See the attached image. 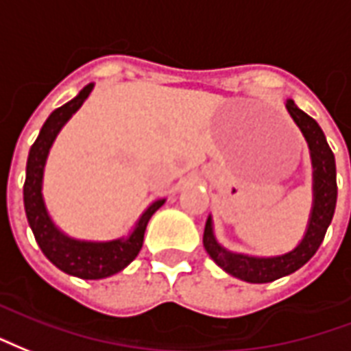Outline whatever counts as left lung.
<instances>
[{"mask_svg": "<svg viewBox=\"0 0 351 351\" xmlns=\"http://www.w3.org/2000/svg\"><path fill=\"white\" fill-rule=\"evenodd\" d=\"M286 110L303 132L312 160V209L303 239L295 249L280 256H249L224 249L217 241L211 215L207 217L204 230V247L211 260L228 275L241 278L245 282H273L277 278L295 273L316 254L333 221L337 206V166L333 151L327 144L326 134L319 129L318 123L306 116L303 110H299L291 99L286 101Z\"/></svg>", "mask_w": 351, "mask_h": 351, "instance_id": "8db88e82", "label": "left lung"}]
</instances>
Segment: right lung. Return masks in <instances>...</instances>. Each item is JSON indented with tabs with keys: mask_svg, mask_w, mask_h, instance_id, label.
I'll return each instance as SVG.
<instances>
[{
	"mask_svg": "<svg viewBox=\"0 0 351 351\" xmlns=\"http://www.w3.org/2000/svg\"><path fill=\"white\" fill-rule=\"evenodd\" d=\"M93 86L95 84H88L73 101L56 108L48 116L35 144L29 149V155H27L24 183L25 217H27L29 228L33 230V235L39 243L40 250L58 269L67 275H73V277L86 278V280L112 277L125 269L142 249L149 219L166 202V198H158L149 204V207L140 215L132 232L127 237H117L112 241L74 239V237L63 234L53 224L52 217L48 215V209H46L45 198H43V176H45L46 158H48L53 140L63 129V125L73 117L74 112H78L89 93L93 91Z\"/></svg>",
	"mask_w": 351,
	"mask_h": 351,
	"instance_id": "right-lung-1",
	"label": "right lung"
}]
</instances>
